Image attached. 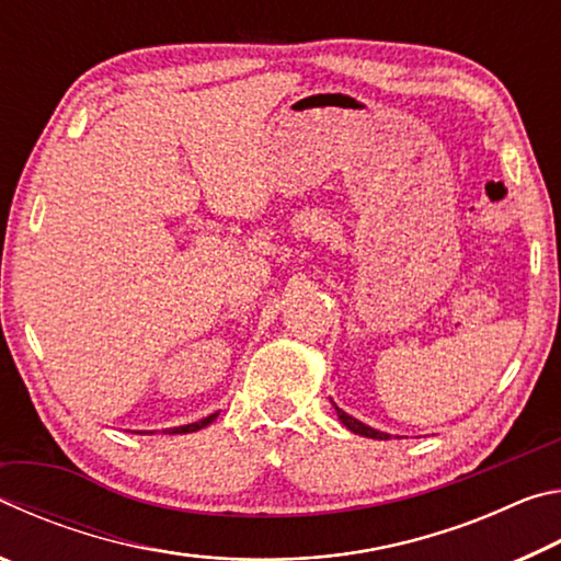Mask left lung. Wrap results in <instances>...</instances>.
<instances>
[{
    "mask_svg": "<svg viewBox=\"0 0 561 561\" xmlns=\"http://www.w3.org/2000/svg\"><path fill=\"white\" fill-rule=\"evenodd\" d=\"M334 408H336V415H339V421L344 423L351 433H356V435H364V438H374V440H388V438H391V435H388V433L376 431V428H371V425H366V423L356 421L354 415L344 413V411H341V408H339L336 403H334Z\"/></svg>",
    "mask_w": 561,
    "mask_h": 561,
    "instance_id": "obj_1",
    "label": "left lung"
}]
</instances>
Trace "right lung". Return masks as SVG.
Instances as JSON below:
<instances>
[{
	"instance_id": "add662e5",
	"label": "right lung",
	"mask_w": 561,
	"mask_h": 561,
	"mask_svg": "<svg viewBox=\"0 0 561 561\" xmlns=\"http://www.w3.org/2000/svg\"><path fill=\"white\" fill-rule=\"evenodd\" d=\"M217 417V413H213V415H207V417H203V421H197V423H187V425H178V428H165L163 433L165 435H178V433H195V431H201V428H205V425H210L213 421Z\"/></svg>"
}]
</instances>
